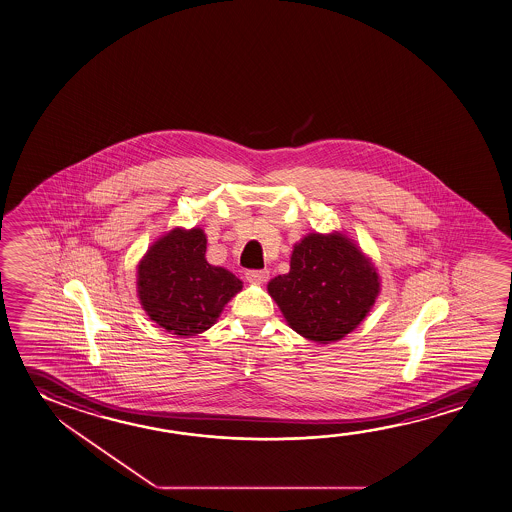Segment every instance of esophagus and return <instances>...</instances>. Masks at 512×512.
<instances>
[{"mask_svg": "<svg viewBox=\"0 0 512 512\" xmlns=\"http://www.w3.org/2000/svg\"><path fill=\"white\" fill-rule=\"evenodd\" d=\"M245 277L252 281V283H265L268 277H270V272H268L267 268H260V270H247L245 272Z\"/></svg>", "mask_w": 512, "mask_h": 512, "instance_id": "obj_1", "label": "esophagus"}]
</instances>
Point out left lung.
<instances>
[{"mask_svg":"<svg viewBox=\"0 0 512 512\" xmlns=\"http://www.w3.org/2000/svg\"><path fill=\"white\" fill-rule=\"evenodd\" d=\"M377 272L341 235H308L295 245L290 272L268 283V293L295 333L318 343L343 338L374 306Z\"/></svg>","mask_w":512,"mask_h":512,"instance_id":"obj_1","label":"left lung"}]
</instances>
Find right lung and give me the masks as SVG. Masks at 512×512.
<instances>
[{
	"mask_svg": "<svg viewBox=\"0 0 512 512\" xmlns=\"http://www.w3.org/2000/svg\"><path fill=\"white\" fill-rule=\"evenodd\" d=\"M203 229H174L138 267V295L151 320L178 336H195L217 322L242 281L204 258Z\"/></svg>",
	"mask_w": 512,
	"mask_h": 512,
	"instance_id": "add662e5",
	"label": "right lung"
}]
</instances>
